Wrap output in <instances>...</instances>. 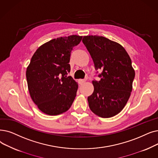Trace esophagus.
Segmentation results:
<instances>
[{
  "mask_svg": "<svg viewBox=\"0 0 158 158\" xmlns=\"http://www.w3.org/2000/svg\"><path fill=\"white\" fill-rule=\"evenodd\" d=\"M78 82H79V83L80 85H82V84H83L84 83H85L86 80H85V79H79V80H78Z\"/></svg>",
  "mask_w": 158,
  "mask_h": 158,
  "instance_id": "esophagus-1",
  "label": "esophagus"
}]
</instances>
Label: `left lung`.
<instances>
[{
  "mask_svg": "<svg viewBox=\"0 0 158 158\" xmlns=\"http://www.w3.org/2000/svg\"><path fill=\"white\" fill-rule=\"evenodd\" d=\"M83 43L101 69L99 81H92L93 94L88 97L93 113L108 118L118 114L126 105L132 90L135 71L125 49L120 44L98 35L84 36Z\"/></svg>",
  "mask_w": 158,
  "mask_h": 158,
  "instance_id": "1",
  "label": "left lung"
}]
</instances>
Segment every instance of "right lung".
<instances>
[{
	"instance_id": "obj_1",
	"label": "right lung",
	"mask_w": 158,
	"mask_h": 158,
	"mask_svg": "<svg viewBox=\"0 0 158 158\" xmlns=\"http://www.w3.org/2000/svg\"><path fill=\"white\" fill-rule=\"evenodd\" d=\"M82 38L73 35L50 40L39 47L27 67L26 75L31 98L47 115L66 112L76 96L78 84L67 74L70 71L72 50Z\"/></svg>"
}]
</instances>
